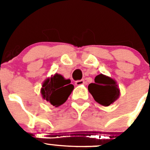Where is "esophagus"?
Masks as SVG:
<instances>
[{
    "instance_id": "esophagus-1",
    "label": "esophagus",
    "mask_w": 150,
    "mask_h": 150,
    "mask_svg": "<svg viewBox=\"0 0 150 150\" xmlns=\"http://www.w3.org/2000/svg\"><path fill=\"white\" fill-rule=\"evenodd\" d=\"M75 84L76 86H81V85L85 84V80L84 79H80V80H77V81L75 82Z\"/></svg>"
}]
</instances>
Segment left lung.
Listing matches in <instances>:
<instances>
[{
	"label": "left lung",
	"instance_id": "obj_1",
	"mask_svg": "<svg viewBox=\"0 0 150 150\" xmlns=\"http://www.w3.org/2000/svg\"><path fill=\"white\" fill-rule=\"evenodd\" d=\"M88 89L95 101L104 107L112 104L120 95L116 80L102 74L95 76V83H90Z\"/></svg>",
	"mask_w": 150,
	"mask_h": 150
}]
</instances>
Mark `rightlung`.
I'll return each instance as SVG.
<instances>
[{
  "mask_svg": "<svg viewBox=\"0 0 150 150\" xmlns=\"http://www.w3.org/2000/svg\"><path fill=\"white\" fill-rule=\"evenodd\" d=\"M74 88L71 79H66L61 74H55L43 82L40 93L44 100L58 107L67 100Z\"/></svg>",
  "mask_w": 150,
  "mask_h": 150,
  "instance_id": "obj_1",
  "label": "right lung"
}]
</instances>
